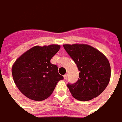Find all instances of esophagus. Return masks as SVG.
Listing matches in <instances>:
<instances>
[{"label":"esophagus","instance_id":"34e87169","mask_svg":"<svg viewBox=\"0 0 122 122\" xmlns=\"http://www.w3.org/2000/svg\"><path fill=\"white\" fill-rule=\"evenodd\" d=\"M67 77H68V75H67V74H65V75L63 76V78H64V79H65V80H66V79L67 78Z\"/></svg>","mask_w":122,"mask_h":122}]
</instances>
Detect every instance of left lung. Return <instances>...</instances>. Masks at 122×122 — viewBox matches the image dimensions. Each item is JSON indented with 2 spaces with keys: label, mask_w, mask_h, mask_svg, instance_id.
<instances>
[{
  "label": "left lung",
  "mask_w": 122,
  "mask_h": 122,
  "mask_svg": "<svg viewBox=\"0 0 122 122\" xmlns=\"http://www.w3.org/2000/svg\"><path fill=\"white\" fill-rule=\"evenodd\" d=\"M63 47L80 71L78 81L67 84L72 96L81 101L98 97L106 88L111 78V67L107 57L88 44H64Z\"/></svg>",
  "instance_id": "8db88e82"
}]
</instances>
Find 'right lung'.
<instances>
[{
	"instance_id": "right-lung-1",
	"label": "right lung",
	"mask_w": 122,
	"mask_h": 122,
	"mask_svg": "<svg viewBox=\"0 0 122 122\" xmlns=\"http://www.w3.org/2000/svg\"><path fill=\"white\" fill-rule=\"evenodd\" d=\"M60 45L35 46L21 55L12 67L14 82L21 92L36 101L49 97L57 82L63 77L58 67L51 63Z\"/></svg>"
}]
</instances>
